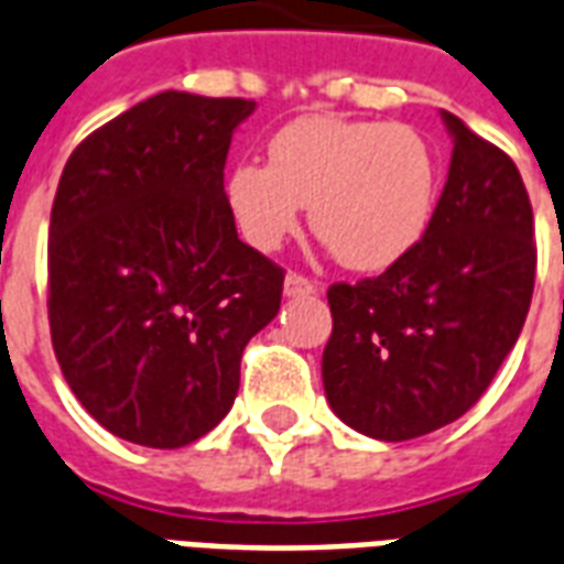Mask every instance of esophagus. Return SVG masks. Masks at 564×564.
Segmentation results:
<instances>
[{"instance_id":"esophagus-1","label":"esophagus","mask_w":564,"mask_h":564,"mask_svg":"<svg viewBox=\"0 0 564 564\" xmlns=\"http://www.w3.org/2000/svg\"><path fill=\"white\" fill-rule=\"evenodd\" d=\"M316 292V286H313V281H307V278H301V274H286L283 278V295L286 299H307V295H313Z\"/></svg>"}]
</instances>
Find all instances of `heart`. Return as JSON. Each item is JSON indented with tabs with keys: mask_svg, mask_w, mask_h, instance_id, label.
<instances>
[{
	"mask_svg": "<svg viewBox=\"0 0 564 564\" xmlns=\"http://www.w3.org/2000/svg\"><path fill=\"white\" fill-rule=\"evenodd\" d=\"M441 162L405 123L307 115L269 139V165L239 162L225 204L253 251H278L311 206V227L339 265L384 272L423 242Z\"/></svg>",
	"mask_w": 564,
	"mask_h": 564,
	"instance_id": "1",
	"label": "heart"
}]
</instances>
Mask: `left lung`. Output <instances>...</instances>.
I'll use <instances>...</instances> for the list:
<instances>
[{
  "label": "left lung",
  "mask_w": 564,
  "mask_h": 564,
  "mask_svg": "<svg viewBox=\"0 0 564 564\" xmlns=\"http://www.w3.org/2000/svg\"><path fill=\"white\" fill-rule=\"evenodd\" d=\"M423 242L384 274L328 290L322 384L334 414L376 441H411L467 414L521 337L535 283L521 171L462 118Z\"/></svg>",
  "instance_id": "obj_1"
}]
</instances>
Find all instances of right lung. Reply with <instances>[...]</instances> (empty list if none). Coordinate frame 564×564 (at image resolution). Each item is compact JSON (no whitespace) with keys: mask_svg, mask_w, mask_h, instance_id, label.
I'll list each match as a JSON object with an SVG mask.
<instances>
[{"mask_svg":"<svg viewBox=\"0 0 564 564\" xmlns=\"http://www.w3.org/2000/svg\"><path fill=\"white\" fill-rule=\"evenodd\" d=\"M257 102L162 91L73 150L50 218V330L82 408L111 435L180 449L221 423L283 269L225 204Z\"/></svg>","mask_w":564,"mask_h":564,"instance_id":"1","label":"right lung"}]
</instances>
